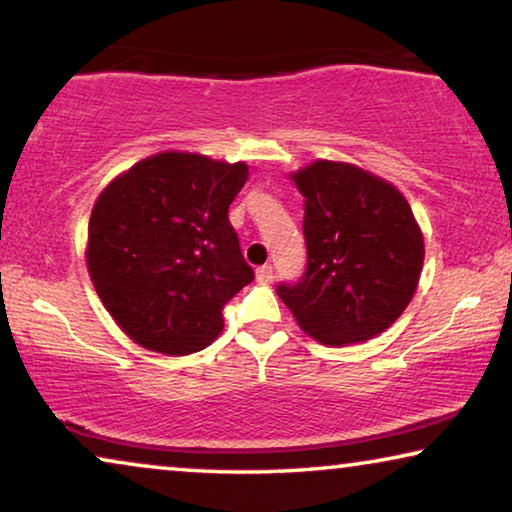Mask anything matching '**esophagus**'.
<instances>
[{"label":"esophagus","mask_w":512,"mask_h":512,"mask_svg":"<svg viewBox=\"0 0 512 512\" xmlns=\"http://www.w3.org/2000/svg\"><path fill=\"white\" fill-rule=\"evenodd\" d=\"M271 280H273V269H271V264L259 266V269H257V282H262V285H266V282H271Z\"/></svg>","instance_id":"esophagus-1"}]
</instances>
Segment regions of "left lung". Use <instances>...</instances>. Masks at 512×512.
Segmentation results:
<instances>
[{
    "label": "left lung",
    "instance_id": "8db88e82",
    "mask_svg": "<svg viewBox=\"0 0 512 512\" xmlns=\"http://www.w3.org/2000/svg\"><path fill=\"white\" fill-rule=\"evenodd\" d=\"M303 195L308 269L278 296L296 324L329 347L384 333L414 299L425 243L391 181L340 160L289 174Z\"/></svg>",
    "mask_w": 512,
    "mask_h": 512
}]
</instances>
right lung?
Returning <instances> with one entry per match:
<instances>
[{"label": "right lung", "instance_id": "obj_1", "mask_svg": "<svg viewBox=\"0 0 512 512\" xmlns=\"http://www.w3.org/2000/svg\"><path fill=\"white\" fill-rule=\"evenodd\" d=\"M246 179L241 160L160 151L101 190L87 269L105 310L140 347L186 356L223 331V305L255 278L227 218Z\"/></svg>", "mask_w": 512, "mask_h": 512}]
</instances>
